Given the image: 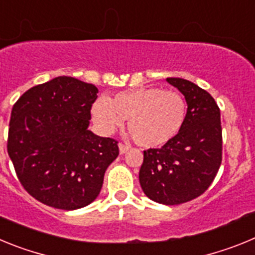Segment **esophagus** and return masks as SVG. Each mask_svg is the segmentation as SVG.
Returning a JSON list of instances; mask_svg holds the SVG:
<instances>
[{
  "label": "esophagus",
  "mask_w": 255,
  "mask_h": 255,
  "mask_svg": "<svg viewBox=\"0 0 255 255\" xmlns=\"http://www.w3.org/2000/svg\"><path fill=\"white\" fill-rule=\"evenodd\" d=\"M119 148H120V153H121V154H124V153H125L126 150L129 149L130 145H129V144H125V143H120V144H119Z\"/></svg>",
  "instance_id": "obj_1"
}]
</instances>
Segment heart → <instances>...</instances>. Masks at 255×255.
I'll return each instance as SVG.
<instances>
[{
    "mask_svg": "<svg viewBox=\"0 0 255 255\" xmlns=\"http://www.w3.org/2000/svg\"><path fill=\"white\" fill-rule=\"evenodd\" d=\"M93 119L100 129L112 132L128 120V128L141 147H157L179 132L186 115L182 96L159 88L121 92L111 101L100 98L93 105Z\"/></svg>",
    "mask_w": 255,
    "mask_h": 255,
    "instance_id": "1",
    "label": "heart"
}]
</instances>
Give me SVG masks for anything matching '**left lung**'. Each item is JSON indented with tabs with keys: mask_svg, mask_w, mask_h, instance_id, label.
<instances>
[{
	"mask_svg": "<svg viewBox=\"0 0 255 255\" xmlns=\"http://www.w3.org/2000/svg\"><path fill=\"white\" fill-rule=\"evenodd\" d=\"M167 82L185 97V120L163 147L144 150L139 181L149 199L175 206L198 198L213 182L222 162V128L208 92L185 79Z\"/></svg>",
	"mask_w": 255,
	"mask_h": 255,
	"instance_id": "obj_1",
	"label": "left lung"
}]
</instances>
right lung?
Wrapping results in <instances>:
<instances>
[{
	"label": "right lung",
	"instance_id": "add662e5",
	"mask_svg": "<svg viewBox=\"0 0 255 255\" xmlns=\"http://www.w3.org/2000/svg\"><path fill=\"white\" fill-rule=\"evenodd\" d=\"M97 93L93 84L58 76L13 105L7 153L22 188L40 203L73 211L100 194L119 141L88 130Z\"/></svg>",
	"mask_w": 255,
	"mask_h": 255
}]
</instances>
